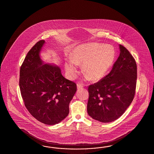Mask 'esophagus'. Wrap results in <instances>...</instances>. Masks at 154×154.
Here are the masks:
<instances>
[{
    "label": "esophagus",
    "instance_id": "esophagus-1",
    "mask_svg": "<svg viewBox=\"0 0 154 154\" xmlns=\"http://www.w3.org/2000/svg\"><path fill=\"white\" fill-rule=\"evenodd\" d=\"M77 89H82V88H84V86L82 85L81 84H80V83H78L77 84Z\"/></svg>",
    "mask_w": 154,
    "mask_h": 154
}]
</instances>
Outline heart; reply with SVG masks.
Wrapping results in <instances>:
<instances>
[{"mask_svg": "<svg viewBox=\"0 0 154 154\" xmlns=\"http://www.w3.org/2000/svg\"><path fill=\"white\" fill-rule=\"evenodd\" d=\"M116 54L115 49L109 44L81 45L72 51L70 59L66 62L65 68L69 77L73 79L77 73V65L82 64L84 73L90 79L100 80L111 68Z\"/></svg>", "mask_w": 154, "mask_h": 154, "instance_id": "heart-1", "label": "heart"}]
</instances>
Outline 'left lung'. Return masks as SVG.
Instances as JSON below:
<instances>
[{
	"instance_id": "8db88e82",
	"label": "left lung",
	"mask_w": 154,
	"mask_h": 154,
	"mask_svg": "<svg viewBox=\"0 0 154 154\" xmlns=\"http://www.w3.org/2000/svg\"><path fill=\"white\" fill-rule=\"evenodd\" d=\"M120 54L111 72L89 85L87 105L89 116L103 123L119 118L132 102L135 93L137 66L126 48L119 45Z\"/></svg>"
}]
</instances>
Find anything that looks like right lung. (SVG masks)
<instances>
[{"mask_svg": "<svg viewBox=\"0 0 154 154\" xmlns=\"http://www.w3.org/2000/svg\"><path fill=\"white\" fill-rule=\"evenodd\" d=\"M40 40L28 52L20 70L19 86L28 112L38 121L53 125L68 116L69 105L77 91L74 82L66 79L60 68L44 64L40 53Z\"/></svg>", "mask_w": 154, "mask_h": 154, "instance_id": "obj_1", "label": "right lung"}]
</instances>
